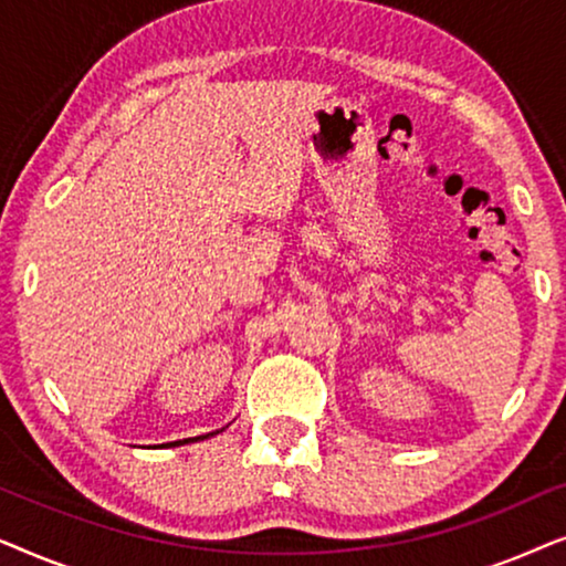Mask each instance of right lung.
<instances>
[{
    "label": "right lung",
    "mask_w": 566,
    "mask_h": 566,
    "mask_svg": "<svg viewBox=\"0 0 566 566\" xmlns=\"http://www.w3.org/2000/svg\"><path fill=\"white\" fill-rule=\"evenodd\" d=\"M211 436H219V430L216 432H208V436H198V438H185V440H175V443H161V446H154V448H172V446H185V443H196V440H206Z\"/></svg>",
    "instance_id": "right-lung-1"
}]
</instances>
